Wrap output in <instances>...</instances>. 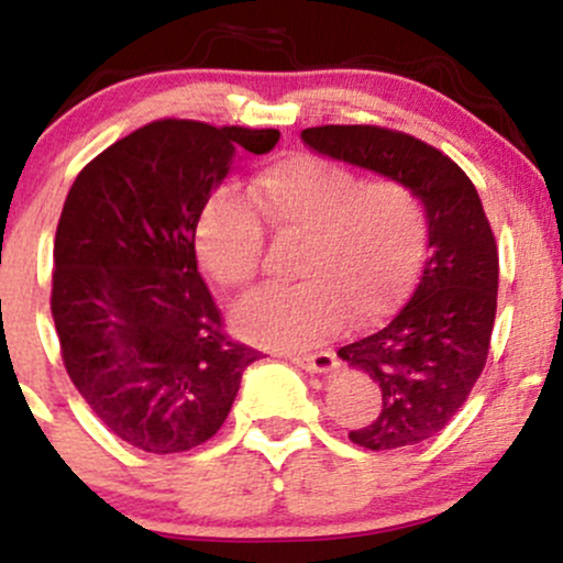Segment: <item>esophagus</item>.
<instances>
[{"instance_id": "esophagus-1", "label": "esophagus", "mask_w": 563, "mask_h": 563, "mask_svg": "<svg viewBox=\"0 0 563 563\" xmlns=\"http://www.w3.org/2000/svg\"><path fill=\"white\" fill-rule=\"evenodd\" d=\"M288 360L294 365L303 367L309 373H328L333 371L335 365V354L333 352H312V354H288Z\"/></svg>"}]
</instances>
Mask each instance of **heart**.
<instances>
[{"label": "heart", "instance_id": "obj_1", "mask_svg": "<svg viewBox=\"0 0 563 563\" xmlns=\"http://www.w3.org/2000/svg\"><path fill=\"white\" fill-rule=\"evenodd\" d=\"M243 200L219 192L200 209L192 245L217 286L245 294L264 256V229L299 241L283 290H264L235 312L245 339L303 346L341 325L391 312L416 280L426 249L421 198L399 179H360L314 153H294L256 174Z\"/></svg>", "mask_w": 563, "mask_h": 563}]
</instances>
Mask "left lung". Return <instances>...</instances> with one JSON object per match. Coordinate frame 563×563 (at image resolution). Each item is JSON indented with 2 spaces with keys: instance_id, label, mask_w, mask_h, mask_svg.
<instances>
[{
  "instance_id": "1",
  "label": "left lung",
  "mask_w": 563,
  "mask_h": 563,
  "mask_svg": "<svg viewBox=\"0 0 563 563\" xmlns=\"http://www.w3.org/2000/svg\"><path fill=\"white\" fill-rule=\"evenodd\" d=\"M309 147L410 185L429 219V260L410 301L376 333L339 349L373 378L380 410L349 431L365 450L426 442L452 421L487 363L497 309V245L466 172L429 142L373 124L301 132Z\"/></svg>"
}]
</instances>
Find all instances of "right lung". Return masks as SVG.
<instances>
[{"label":"right lung","instance_id":"obj_1","mask_svg":"<svg viewBox=\"0 0 563 563\" xmlns=\"http://www.w3.org/2000/svg\"><path fill=\"white\" fill-rule=\"evenodd\" d=\"M277 129L158 119L113 142L70 185L55 232L53 320L79 394L132 448L172 455L222 429L262 352L224 328L192 230L235 153Z\"/></svg>","mask_w":563,"mask_h":563}]
</instances>
